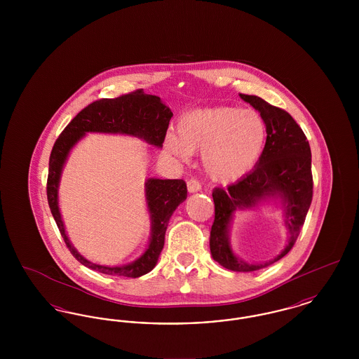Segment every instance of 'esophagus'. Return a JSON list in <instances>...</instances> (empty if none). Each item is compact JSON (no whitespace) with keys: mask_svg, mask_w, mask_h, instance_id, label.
Here are the masks:
<instances>
[{"mask_svg":"<svg viewBox=\"0 0 359 359\" xmlns=\"http://www.w3.org/2000/svg\"><path fill=\"white\" fill-rule=\"evenodd\" d=\"M187 188L189 192H198L201 191V183L196 179H189L187 182Z\"/></svg>","mask_w":359,"mask_h":359,"instance_id":"obj_1","label":"esophagus"}]
</instances>
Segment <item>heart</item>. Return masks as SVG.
Instances as JSON below:
<instances>
[{
  "mask_svg": "<svg viewBox=\"0 0 359 359\" xmlns=\"http://www.w3.org/2000/svg\"><path fill=\"white\" fill-rule=\"evenodd\" d=\"M177 132L167 135V149L184 160L202 152L205 173L223 183L238 180L256 165L268 135L256 110L230 106L188 113L179 121Z\"/></svg>",
  "mask_w": 359,
  "mask_h": 359,
  "instance_id": "obj_1",
  "label": "heart"
}]
</instances>
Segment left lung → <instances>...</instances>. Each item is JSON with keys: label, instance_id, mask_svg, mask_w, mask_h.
I'll return each instance as SVG.
<instances>
[{"label": "left lung", "instance_id": "8db88e82", "mask_svg": "<svg viewBox=\"0 0 359 359\" xmlns=\"http://www.w3.org/2000/svg\"><path fill=\"white\" fill-rule=\"evenodd\" d=\"M250 103L266 123V142L256 167L237 183L227 188H214L215 218L210 231L212 258L223 268L234 272H253L288 255L304 224L312 202L311 148L302 128L285 110L272 106L256 95L239 94ZM277 198L285 208L290 237L285 250L273 260L248 264L231 250L228 229L238 208H255L258 203Z\"/></svg>", "mask_w": 359, "mask_h": 359}]
</instances>
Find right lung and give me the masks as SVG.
I'll return each instance as SVG.
<instances>
[{
	"label": "right lung",
	"instance_id": "1",
	"mask_svg": "<svg viewBox=\"0 0 359 359\" xmlns=\"http://www.w3.org/2000/svg\"><path fill=\"white\" fill-rule=\"evenodd\" d=\"M172 116L171 109L161 102L158 97L145 94L142 90H136L113 100L103 98L90 103L76 114L55 141L50 156L47 179L48 205L71 255L82 265L101 273L133 278L151 272L163 250L170 218L177 205L187 199V186L182 179H148L145 182V198L151 214L152 233L147 250L142 256L128 265H98L81 256L71 245L59 211L57 187L69 151L87 132L140 137L154 147L161 148Z\"/></svg>",
	"mask_w": 359,
	"mask_h": 359
}]
</instances>
